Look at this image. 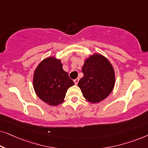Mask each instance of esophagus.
<instances>
[{
	"label": "esophagus",
	"instance_id": "obj_1",
	"mask_svg": "<svg viewBox=\"0 0 148 148\" xmlns=\"http://www.w3.org/2000/svg\"><path fill=\"white\" fill-rule=\"evenodd\" d=\"M79 80V78H77V79H74V83H75V85H77Z\"/></svg>",
	"mask_w": 148,
	"mask_h": 148
}]
</instances>
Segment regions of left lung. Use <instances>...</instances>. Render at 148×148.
<instances>
[{
	"label": "left lung",
	"instance_id": "8db88e82",
	"mask_svg": "<svg viewBox=\"0 0 148 148\" xmlns=\"http://www.w3.org/2000/svg\"><path fill=\"white\" fill-rule=\"evenodd\" d=\"M84 77L78 82L86 100L98 103L112 92L115 84L114 68L100 54H94L85 60L82 67Z\"/></svg>",
	"mask_w": 148,
	"mask_h": 148
}]
</instances>
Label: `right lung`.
Here are the masks:
<instances>
[{
	"mask_svg": "<svg viewBox=\"0 0 148 148\" xmlns=\"http://www.w3.org/2000/svg\"><path fill=\"white\" fill-rule=\"evenodd\" d=\"M74 85L61 60L54 56L44 59L34 71L33 86L37 96L50 106L64 102L66 91Z\"/></svg>",
	"mask_w": 148,
	"mask_h": 148,
	"instance_id": "add662e5",
	"label": "right lung"
}]
</instances>
